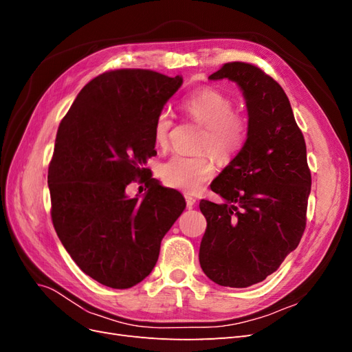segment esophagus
I'll return each instance as SVG.
<instances>
[{
	"mask_svg": "<svg viewBox=\"0 0 352 352\" xmlns=\"http://www.w3.org/2000/svg\"><path fill=\"white\" fill-rule=\"evenodd\" d=\"M185 201H186V207L188 208H192L194 206H195V198L192 197V195H189V194H185Z\"/></svg>",
	"mask_w": 352,
	"mask_h": 352,
	"instance_id": "1",
	"label": "esophagus"
}]
</instances>
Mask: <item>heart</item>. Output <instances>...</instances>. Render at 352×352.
I'll return each instance as SVG.
<instances>
[{"mask_svg": "<svg viewBox=\"0 0 352 352\" xmlns=\"http://www.w3.org/2000/svg\"><path fill=\"white\" fill-rule=\"evenodd\" d=\"M182 110L194 123L202 126L198 138V155L175 154L160 167V176L167 186L195 192L214 176L212 153L220 163H229L242 150L250 136V119L235 110V102L216 88H201L184 98ZM173 117L160 111L154 120L153 136L160 148L170 142ZM212 153L210 155L209 153Z\"/></svg>", "mask_w": 352, "mask_h": 352, "instance_id": "obj_1", "label": "heart"}]
</instances>
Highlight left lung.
<instances>
[{"label": "left lung", "mask_w": 352, "mask_h": 352, "mask_svg": "<svg viewBox=\"0 0 352 352\" xmlns=\"http://www.w3.org/2000/svg\"><path fill=\"white\" fill-rule=\"evenodd\" d=\"M223 78L243 91L250 136L210 186L225 204L199 201L207 220L199 264L217 285L247 287L278 270L300 243L311 173L304 135L280 85L243 61L225 63L210 76Z\"/></svg>", "instance_id": "obj_1"}]
</instances>
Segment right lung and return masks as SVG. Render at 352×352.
Instances as JSON below:
<instances>
[{
  "instance_id": "add662e5",
  "label": "right lung",
  "mask_w": 352,
  "mask_h": 352,
  "mask_svg": "<svg viewBox=\"0 0 352 352\" xmlns=\"http://www.w3.org/2000/svg\"><path fill=\"white\" fill-rule=\"evenodd\" d=\"M182 82L146 69L104 72L58 126L48 166L52 225L79 269L113 289L151 273L162 239L185 210L182 194L145 167L157 154L155 117ZM132 182L146 185L142 197L125 195Z\"/></svg>"
}]
</instances>
